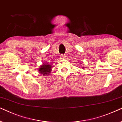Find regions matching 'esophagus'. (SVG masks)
Listing matches in <instances>:
<instances>
[{
    "instance_id": "esophagus-1",
    "label": "esophagus",
    "mask_w": 122,
    "mask_h": 122,
    "mask_svg": "<svg viewBox=\"0 0 122 122\" xmlns=\"http://www.w3.org/2000/svg\"><path fill=\"white\" fill-rule=\"evenodd\" d=\"M60 57H61V58H62V59H64V58H65V55H61V56H60Z\"/></svg>"
}]
</instances>
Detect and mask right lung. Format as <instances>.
Wrapping results in <instances>:
<instances>
[{
  "label": "right lung",
  "mask_w": 122,
  "mask_h": 122,
  "mask_svg": "<svg viewBox=\"0 0 122 122\" xmlns=\"http://www.w3.org/2000/svg\"><path fill=\"white\" fill-rule=\"evenodd\" d=\"M52 66L49 64H43L39 68L38 71L40 74H42L43 76L48 75L51 71Z\"/></svg>",
  "instance_id": "1"
}]
</instances>
